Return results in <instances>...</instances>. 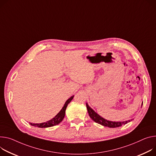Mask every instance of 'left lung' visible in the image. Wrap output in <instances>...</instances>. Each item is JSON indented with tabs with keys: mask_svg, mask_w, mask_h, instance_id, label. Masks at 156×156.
Returning <instances> with one entry per match:
<instances>
[{
	"mask_svg": "<svg viewBox=\"0 0 156 156\" xmlns=\"http://www.w3.org/2000/svg\"><path fill=\"white\" fill-rule=\"evenodd\" d=\"M143 103L141 105V107L143 106ZM87 110H88V112L89 114L90 117L96 122L100 124L102 126H106V127H118L119 126H121L122 125H124L127 123L129 122L130 121H132V119H129L127 121H109L107 120L105 118H103V117H101V116L99 115L98 113H96L89 105L87 103Z\"/></svg>",
	"mask_w": 156,
	"mask_h": 156,
	"instance_id": "obj_1",
	"label": "left lung"
}]
</instances>
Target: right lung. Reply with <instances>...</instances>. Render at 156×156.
Here are the masks:
<instances>
[{
    "label": "right lung",
    "instance_id": "right-lung-1",
    "mask_svg": "<svg viewBox=\"0 0 156 156\" xmlns=\"http://www.w3.org/2000/svg\"><path fill=\"white\" fill-rule=\"evenodd\" d=\"M73 97H74V95L72 96H71L69 99H68L65 102V103L64 104L63 107L60 110V111L51 119H50V120H49L47 122H41V123H32V122H30V124L32 125V126H34L35 127H41V128H44V127H51V126L58 124L63 119V118L65 116V111H66V107H67L68 105L71 102V101L73 100Z\"/></svg>",
    "mask_w": 156,
    "mask_h": 156
}]
</instances>
